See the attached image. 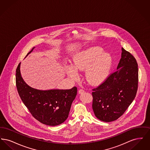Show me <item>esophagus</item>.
I'll return each instance as SVG.
<instances>
[{"label":"esophagus","instance_id":"34e87169","mask_svg":"<svg viewBox=\"0 0 150 150\" xmlns=\"http://www.w3.org/2000/svg\"><path fill=\"white\" fill-rule=\"evenodd\" d=\"M85 92V91L83 89H80L78 91V92L79 94H82V93H84Z\"/></svg>","mask_w":150,"mask_h":150}]
</instances>
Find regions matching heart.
I'll return each mask as SVG.
<instances>
[{"mask_svg":"<svg viewBox=\"0 0 150 150\" xmlns=\"http://www.w3.org/2000/svg\"><path fill=\"white\" fill-rule=\"evenodd\" d=\"M103 50L96 47L85 52L74 59V68H69L67 74L72 79L77 78L76 71H82L87 69L86 78L91 83L100 82L107 76L112 63L111 56L107 53L100 56Z\"/></svg>","mask_w":150,"mask_h":150,"instance_id":"heart-1","label":"heart"}]
</instances>
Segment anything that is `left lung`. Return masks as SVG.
Listing matches in <instances>:
<instances>
[{
    "instance_id": "8db88e82",
    "label": "left lung",
    "mask_w": 150,
    "mask_h": 150,
    "mask_svg": "<svg viewBox=\"0 0 150 150\" xmlns=\"http://www.w3.org/2000/svg\"><path fill=\"white\" fill-rule=\"evenodd\" d=\"M117 70L92 89V108L101 121L119 119L136 97L138 85V68L136 58L122 48Z\"/></svg>"
}]
</instances>
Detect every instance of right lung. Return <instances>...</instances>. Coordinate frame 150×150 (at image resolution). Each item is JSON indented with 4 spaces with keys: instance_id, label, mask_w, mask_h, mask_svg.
Returning a JSON list of instances; mask_svg holds the SVG:
<instances>
[{
    "instance_id": "add662e5",
    "label": "right lung",
    "mask_w": 150,
    "mask_h": 150,
    "mask_svg": "<svg viewBox=\"0 0 150 150\" xmlns=\"http://www.w3.org/2000/svg\"><path fill=\"white\" fill-rule=\"evenodd\" d=\"M20 69V63L16 69L17 89L22 101L32 116L42 124L50 126H56L64 122L68 117L72 103L77 94V88L74 86L70 89L64 90L35 89L23 81Z\"/></svg>"
}]
</instances>
